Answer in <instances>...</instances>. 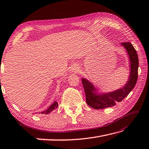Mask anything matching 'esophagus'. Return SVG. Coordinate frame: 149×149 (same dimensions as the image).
I'll use <instances>...</instances> for the list:
<instances>
[{
    "label": "esophagus",
    "instance_id": "1",
    "mask_svg": "<svg viewBox=\"0 0 149 149\" xmlns=\"http://www.w3.org/2000/svg\"><path fill=\"white\" fill-rule=\"evenodd\" d=\"M78 70H79V69H78V68L77 66H74L73 68H72V72H77L78 71Z\"/></svg>",
    "mask_w": 149,
    "mask_h": 149
}]
</instances>
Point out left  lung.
Returning <instances> with one entry per match:
<instances>
[{"label":"left lung","instance_id":"left-lung-1","mask_svg":"<svg viewBox=\"0 0 149 149\" xmlns=\"http://www.w3.org/2000/svg\"><path fill=\"white\" fill-rule=\"evenodd\" d=\"M121 45L126 49L130 60V75L128 81L122 88L113 92L99 95L96 93L93 84L86 78H81V83L86 93L87 105L95 109H103L113 107L120 102L134 89L138 80V56L134 47L130 42H123Z\"/></svg>","mask_w":149,"mask_h":149}]
</instances>
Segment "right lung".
I'll return each mask as SVG.
<instances>
[{"label": "right lung", "instance_id": "right-lung-1", "mask_svg": "<svg viewBox=\"0 0 149 149\" xmlns=\"http://www.w3.org/2000/svg\"><path fill=\"white\" fill-rule=\"evenodd\" d=\"M58 102H54L53 104L51 105L50 107L48 108L47 109H46V110L43 111V112H42L41 114H49L53 110H54V109H56L58 107Z\"/></svg>", "mask_w": 149, "mask_h": 149}]
</instances>
